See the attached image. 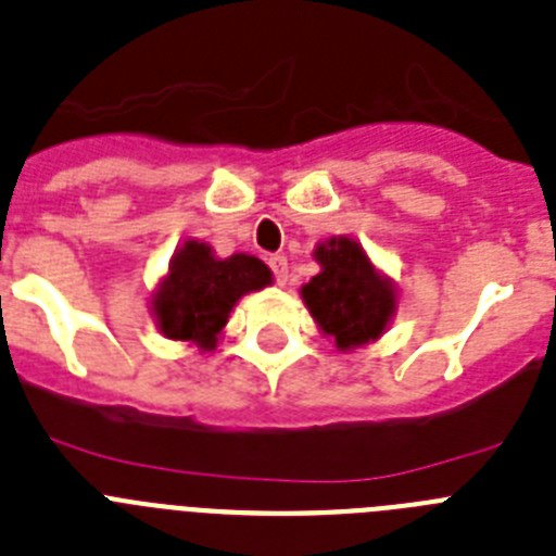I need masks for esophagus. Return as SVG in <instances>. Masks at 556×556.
<instances>
[{
  "label": "esophagus",
  "mask_w": 556,
  "mask_h": 556,
  "mask_svg": "<svg viewBox=\"0 0 556 556\" xmlns=\"http://www.w3.org/2000/svg\"><path fill=\"white\" fill-rule=\"evenodd\" d=\"M269 267H273L275 273V281L281 283V287H287L289 281H292V273H289V264H287V255H269Z\"/></svg>",
  "instance_id": "obj_1"
}]
</instances>
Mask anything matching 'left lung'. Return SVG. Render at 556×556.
Returning a JSON list of instances; mask_svg holds the SVG:
<instances>
[{
	"instance_id": "left-lung-1",
	"label": "left lung",
	"mask_w": 556,
	"mask_h": 556,
	"mask_svg": "<svg viewBox=\"0 0 556 556\" xmlns=\"http://www.w3.org/2000/svg\"><path fill=\"white\" fill-rule=\"evenodd\" d=\"M312 255L320 273L303 283L301 298L320 334L331 337L337 351L377 343L400 306L396 283L351 236L317 241Z\"/></svg>"
}]
</instances>
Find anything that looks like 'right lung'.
I'll return each mask as SVG.
<instances>
[{
  "mask_svg": "<svg viewBox=\"0 0 556 556\" xmlns=\"http://www.w3.org/2000/svg\"><path fill=\"white\" fill-rule=\"evenodd\" d=\"M269 283L273 269L255 255L232 253L219 258L207 241L185 239L156 281L149 309L163 337L213 351L236 303Z\"/></svg>",
  "mask_w": 556,
  "mask_h": 556,
  "instance_id": "obj_1",
  "label": "right lung"
}]
</instances>
